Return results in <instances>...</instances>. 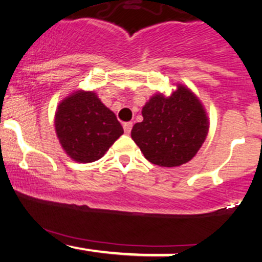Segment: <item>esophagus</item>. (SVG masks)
<instances>
[{
  "label": "esophagus",
  "mask_w": 262,
  "mask_h": 262,
  "mask_svg": "<svg viewBox=\"0 0 262 262\" xmlns=\"http://www.w3.org/2000/svg\"><path fill=\"white\" fill-rule=\"evenodd\" d=\"M132 127H133V123H132V122H127V123H124V124H123V129H124V132L127 134L130 133Z\"/></svg>",
  "instance_id": "34e87169"
}]
</instances>
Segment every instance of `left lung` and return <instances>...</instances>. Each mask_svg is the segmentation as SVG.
<instances>
[{
    "instance_id": "8db88e82",
    "label": "left lung",
    "mask_w": 262,
    "mask_h": 262,
    "mask_svg": "<svg viewBox=\"0 0 262 262\" xmlns=\"http://www.w3.org/2000/svg\"><path fill=\"white\" fill-rule=\"evenodd\" d=\"M132 139L146 160L162 167L186 164L197 154L208 134L209 121L203 104L180 83L169 97L156 93L141 110Z\"/></svg>"
}]
</instances>
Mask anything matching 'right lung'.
<instances>
[{
  "label": "right lung",
  "mask_w": 262,
  "mask_h": 262,
  "mask_svg": "<svg viewBox=\"0 0 262 262\" xmlns=\"http://www.w3.org/2000/svg\"><path fill=\"white\" fill-rule=\"evenodd\" d=\"M55 132L61 148L77 162H93L124 133L121 123L93 91H76L59 103Z\"/></svg>",
  "instance_id": "add662e5"
}]
</instances>
